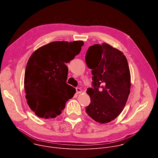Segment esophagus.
<instances>
[{"instance_id":"1","label":"esophagus","mask_w":158,"mask_h":158,"mask_svg":"<svg viewBox=\"0 0 158 158\" xmlns=\"http://www.w3.org/2000/svg\"><path fill=\"white\" fill-rule=\"evenodd\" d=\"M76 93L77 94H81L82 93V89L81 88L76 87Z\"/></svg>"}]
</instances>
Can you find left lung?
Instances as JSON below:
<instances>
[{"instance_id": "8db88e82", "label": "left lung", "mask_w": 158, "mask_h": 158, "mask_svg": "<svg viewBox=\"0 0 158 158\" xmlns=\"http://www.w3.org/2000/svg\"><path fill=\"white\" fill-rule=\"evenodd\" d=\"M85 62L93 76V88L87 89L91 103L85 111L96 122L109 123L121 114L130 93L131 74L127 59L119 50L103 43L89 48Z\"/></svg>"}]
</instances>
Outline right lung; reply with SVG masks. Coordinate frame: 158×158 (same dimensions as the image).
Returning a JSON list of instances; mask_svg holds the SVG:
<instances>
[{"label":"right lung","mask_w":158,"mask_h":158,"mask_svg":"<svg viewBox=\"0 0 158 158\" xmlns=\"http://www.w3.org/2000/svg\"><path fill=\"white\" fill-rule=\"evenodd\" d=\"M82 40L56 41L37 49L26 68L24 88L27 102L38 117L48 119L60 115L65 102L76 93L66 81L70 62L79 54Z\"/></svg>","instance_id":"obj_1"}]
</instances>
